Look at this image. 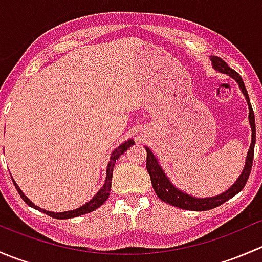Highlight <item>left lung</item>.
I'll list each match as a JSON object with an SVG mask.
<instances>
[{
	"instance_id": "1",
	"label": "left lung",
	"mask_w": 262,
	"mask_h": 262,
	"mask_svg": "<svg viewBox=\"0 0 262 262\" xmlns=\"http://www.w3.org/2000/svg\"><path fill=\"white\" fill-rule=\"evenodd\" d=\"M212 62L214 64V68L218 70L219 72L227 73V75L231 76L232 78H234L238 82L239 87H241L242 92H244L246 100H247L248 109H250V114H248V119H250L251 124V130H252V139H251V146L250 150L247 153V158H246L245 168L242 171L241 176L238 178V180L236 181V184H233V186L229 187L226 192L218 195V196L214 198H204V199H199V198L190 196V195L185 194V192L180 191L179 189H176L170 180L167 179V176L165 175V172L162 171L161 166L158 165L157 160H156L155 155L149 150V148L146 147L147 150V171L150 176V181H152L153 190L156 191L157 196L160 198L162 202L168 203V204L173 205V207L181 208V209L186 210H209L213 208L219 207L221 204L226 203L227 200H229L231 198H233L234 195L238 194L242 189L245 187L246 182L248 180V176L251 173V168H252V161H253V150H255V142H256V126H255V114H253L252 106H251L250 97H248L247 90H246L244 81H242L241 76L236 72L234 70H232L231 67H228L226 62H224L222 58L219 57H212Z\"/></svg>"
}]
</instances>
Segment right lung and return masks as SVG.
Instances as JSON below:
<instances>
[{
  "instance_id": "obj_1",
  "label": "right lung",
  "mask_w": 262,
  "mask_h": 262,
  "mask_svg": "<svg viewBox=\"0 0 262 262\" xmlns=\"http://www.w3.org/2000/svg\"><path fill=\"white\" fill-rule=\"evenodd\" d=\"M134 144V141L133 139H129L128 142H125V143L120 144L114 152L112 153V157H110V162L109 165H107V170H106V180H105V184L104 186L100 189V191L97 192L96 195H95L94 198H92L91 200H90L89 203H86L84 205H82L81 208H77V209L75 210H70V212H62V213H53V212H48V210H44V209H40L39 207H36V205H34L33 203L30 202V200L28 199V198L24 195V192L21 191L20 187L17 186V184L15 182L14 180V185L15 187H16L17 192L20 194L21 199L24 200V202L26 203V204L29 205V207L31 208H35V209L38 210H41L43 213H46L47 215L49 216H53V218H57V219H68V218H75V216H80V215H83V214H87L90 212H92V210L97 209V208L100 207V205L104 204L105 202H106V199L109 198V194H110V190H112V179H113V170H114V166H115V162L116 160H118L119 157H120V155H123L124 152H125L126 149H128L129 147L133 146Z\"/></svg>"
}]
</instances>
